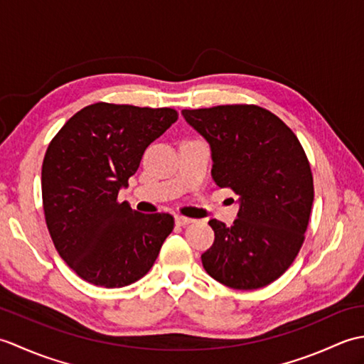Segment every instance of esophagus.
I'll use <instances>...</instances> for the list:
<instances>
[{
  "label": "esophagus",
  "instance_id": "1",
  "mask_svg": "<svg viewBox=\"0 0 364 364\" xmlns=\"http://www.w3.org/2000/svg\"><path fill=\"white\" fill-rule=\"evenodd\" d=\"M192 222V219H189V218H184V215H175V223L178 227H184V225H188V223H191Z\"/></svg>",
  "mask_w": 364,
  "mask_h": 364
}]
</instances>
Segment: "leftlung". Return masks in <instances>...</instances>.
Segmentation results:
<instances>
[{
  "label": "left lung",
  "mask_w": 364,
  "mask_h": 364,
  "mask_svg": "<svg viewBox=\"0 0 364 364\" xmlns=\"http://www.w3.org/2000/svg\"><path fill=\"white\" fill-rule=\"evenodd\" d=\"M210 144L213 180L239 196L237 219L210 220L214 244L202 255L214 280L258 289L282 277L305 239L314 198L310 162L297 136L255 105L183 109Z\"/></svg>",
  "instance_id": "8db88e82"
}]
</instances>
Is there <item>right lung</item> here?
Returning <instances> with one entry per match:
<instances>
[{
    "label": "right lung",
    "mask_w": 364,
    "mask_h": 364,
    "mask_svg": "<svg viewBox=\"0 0 364 364\" xmlns=\"http://www.w3.org/2000/svg\"><path fill=\"white\" fill-rule=\"evenodd\" d=\"M176 120L170 107L95 103L53 137L42 164L45 220L60 258L82 280L122 288L156 261L173 218L141 214L117 197L146 146Z\"/></svg>",
    "instance_id": "right-lung-1"
}]
</instances>
